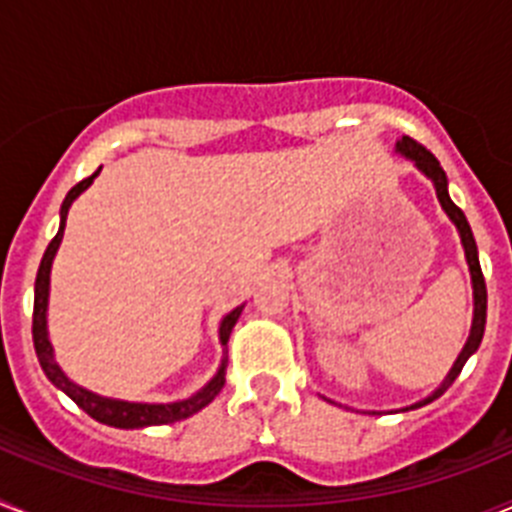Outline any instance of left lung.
<instances>
[{
    "label": "left lung",
    "mask_w": 512,
    "mask_h": 512,
    "mask_svg": "<svg viewBox=\"0 0 512 512\" xmlns=\"http://www.w3.org/2000/svg\"><path fill=\"white\" fill-rule=\"evenodd\" d=\"M397 151H400L402 156H408L410 161H415V166H418V169L423 171L428 179H431L433 187H436L438 202H441V207L446 210V215H449L451 220H454L456 228H459L461 246H464V253H467V264H469V271H472V284H474V323H472V333H469L467 346L461 348L459 359L454 361L449 377L443 379L441 387H438V390L433 392L431 397H425L423 402H418V405H410V410H413V408H423V405H428V402H433L436 397H441L443 392L449 390L451 384H454V379L461 374V369H464V364H467L469 356H472L474 351L479 348V343H482V336H485V323H487V287H485V277H482V269H479L477 243H474L472 228H469L464 212H461L459 207L451 202L449 189H446V174H443L441 164H438V158L433 156L428 148L420 146L418 140L410 138V135H402V140L397 143Z\"/></svg>",
    "instance_id": "1"
}]
</instances>
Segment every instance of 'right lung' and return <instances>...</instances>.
I'll use <instances>...</instances> for the list:
<instances>
[{
  "label": "right lung",
  "mask_w": 512,
  "mask_h": 512,
  "mask_svg": "<svg viewBox=\"0 0 512 512\" xmlns=\"http://www.w3.org/2000/svg\"><path fill=\"white\" fill-rule=\"evenodd\" d=\"M99 174V169L94 171L92 176L87 179H81L76 187L69 189L66 194V200L61 205V228H58L56 238L48 243L43 253V261L38 266V277H35V305H33V343H35V354H38L40 366H43L45 377L51 379L56 384L58 390H63L71 400L79 405L81 410L87 415H92L94 420L104 425H112V428H146V425H166V423H176V420H184L189 415L200 413L205 405H210L212 400L217 397V392L223 390L225 384V366H228V359H223L220 369H217L215 377L202 387L197 395L187 397V400L179 402H169V405H148V402H125V400H112V397H99L94 392L84 390V387H76L66 374L58 369V364L53 361V348L51 341H48V330H45V310H48V282H51V264L53 256H56L58 246H61L63 238V228H66V215H69L71 202L79 197L89 184L94 182V176ZM243 307H235L233 312H228L220 323V343L228 346L230 330L233 325L238 323V315H241Z\"/></svg>",
  "instance_id": "right-lung-1"
}]
</instances>
